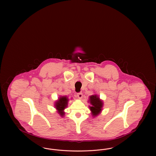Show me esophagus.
Segmentation results:
<instances>
[{
	"label": "esophagus",
	"instance_id": "34e87169",
	"mask_svg": "<svg viewBox=\"0 0 156 156\" xmlns=\"http://www.w3.org/2000/svg\"><path fill=\"white\" fill-rule=\"evenodd\" d=\"M77 97H78V98H79L80 99H81L82 98V92L77 93Z\"/></svg>",
	"mask_w": 156,
	"mask_h": 156
}]
</instances>
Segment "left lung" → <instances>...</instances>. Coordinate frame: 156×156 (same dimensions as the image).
Masks as SVG:
<instances>
[{
  "label": "left lung",
  "mask_w": 156,
  "mask_h": 156,
  "mask_svg": "<svg viewBox=\"0 0 156 156\" xmlns=\"http://www.w3.org/2000/svg\"><path fill=\"white\" fill-rule=\"evenodd\" d=\"M89 101L92 105L91 106H89L90 110L94 116H97L102 111L103 102L100 100L99 98L95 95L90 96Z\"/></svg>",
  "instance_id": "left-lung-1"
}]
</instances>
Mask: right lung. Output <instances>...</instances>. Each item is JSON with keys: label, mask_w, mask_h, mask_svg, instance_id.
I'll list each match as a JSON object with an SVG mask.
<instances>
[{"label": "right lung", "mask_w": 156, "mask_h": 156, "mask_svg": "<svg viewBox=\"0 0 156 156\" xmlns=\"http://www.w3.org/2000/svg\"><path fill=\"white\" fill-rule=\"evenodd\" d=\"M68 99L67 97H60L59 100L55 103V108L58 111V113L61 116L64 115V109L67 107Z\"/></svg>", "instance_id": "obj_1"}]
</instances>
